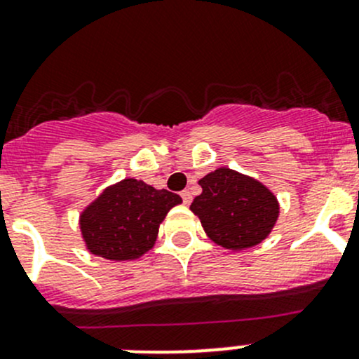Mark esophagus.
<instances>
[{
	"label": "esophagus",
	"instance_id": "1",
	"mask_svg": "<svg viewBox=\"0 0 359 359\" xmlns=\"http://www.w3.org/2000/svg\"><path fill=\"white\" fill-rule=\"evenodd\" d=\"M180 196H182V201H184V205H189L191 201H193V196H191V193L189 191H182V193H180Z\"/></svg>",
	"mask_w": 359,
	"mask_h": 359
}]
</instances>
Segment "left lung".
Listing matches in <instances>:
<instances>
[{"mask_svg": "<svg viewBox=\"0 0 359 359\" xmlns=\"http://www.w3.org/2000/svg\"><path fill=\"white\" fill-rule=\"evenodd\" d=\"M203 193L191 203L210 240L241 250L260 243L278 219L276 198L250 177L219 168L200 180Z\"/></svg>", "mask_w": 359, "mask_h": 359, "instance_id": "obj_1", "label": "left lung"}]
</instances>
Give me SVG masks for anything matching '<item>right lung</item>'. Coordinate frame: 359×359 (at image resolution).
<instances>
[{
    "label": "right lung",
    "mask_w": 359,
    "mask_h": 359,
    "mask_svg": "<svg viewBox=\"0 0 359 359\" xmlns=\"http://www.w3.org/2000/svg\"><path fill=\"white\" fill-rule=\"evenodd\" d=\"M179 203L182 198L175 193L158 191L142 180H121L83 212L86 247L109 260L139 259L153 248L159 224Z\"/></svg>",
    "instance_id": "add662e5"
}]
</instances>
